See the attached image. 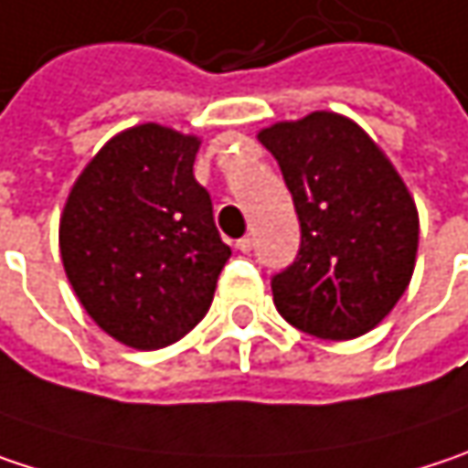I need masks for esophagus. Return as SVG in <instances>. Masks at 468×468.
<instances>
[{"instance_id": "esophagus-1", "label": "esophagus", "mask_w": 468, "mask_h": 468, "mask_svg": "<svg viewBox=\"0 0 468 468\" xmlns=\"http://www.w3.org/2000/svg\"><path fill=\"white\" fill-rule=\"evenodd\" d=\"M237 250L250 252L252 250V237H242V239H237Z\"/></svg>"}]
</instances>
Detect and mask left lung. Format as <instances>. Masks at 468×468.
<instances>
[{
  "label": "left lung",
  "instance_id": "obj_1",
  "mask_svg": "<svg viewBox=\"0 0 468 468\" xmlns=\"http://www.w3.org/2000/svg\"><path fill=\"white\" fill-rule=\"evenodd\" d=\"M258 141L280 162L301 220L295 261L271 277L277 312L324 341L373 330L416 266L408 186L359 124L333 112L277 122Z\"/></svg>",
  "mask_w": 468,
  "mask_h": 468
}]
</instances>
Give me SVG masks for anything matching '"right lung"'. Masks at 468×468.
I'll return each instance as SVG.
<instances>
[{"label": "right lung", "instance_id": "add662e5", "mask_svg": "<svg viewBox=\"0 0 468 468\" xmlns=\"http://www.w3.org/2000/svg\"><path fill=\"white\" fill-rule=\"evenodd\" d=\"M199 138L138 124L92 156L60 216V258L84 312L119 344L162 349L213 303L231 248L194 178Z\"/></svg>", "mask_w": 468, "mask_h": 468}]
</instances>
